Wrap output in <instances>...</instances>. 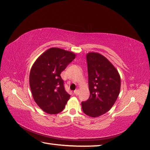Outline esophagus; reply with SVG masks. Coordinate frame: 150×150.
Listing matches in <instances>:
<instances>
[{
	"label": "esophagus",
	"instance_id": "34e87169",
	"mask_svg": "<svg viewBox=\"0 0 150 150\" xmlns=\"http://www.w3.org/2000/svg\"><path fill=\"white\" fill-rule=\"evenodd\" d=\"M74 93L76 95H78L79 94V90L78 89H76L75 91H74Z\"/></svg>",
	"mask_w": 150,
	"mask_h": 150
}]
</instances>
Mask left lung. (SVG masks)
<instances>
[{
  "instance_id": "8db88e82",
  "label": "left lung",
  "mask_w": 150,
  "mask_h": 150,
  "mask_svg": "<svg viewBox=\"0 0 150 150\" xmlns=\"http://www.w3.org/2000/svg\"><path fill=\"white\" fill-rule=\"evenodd\" d=\"M90 96L81 102L83 112L90 117L103 115L111 109L119 96L120 76L105 57L91 52L86 55Z\"/></svg>"
}]
</instances>
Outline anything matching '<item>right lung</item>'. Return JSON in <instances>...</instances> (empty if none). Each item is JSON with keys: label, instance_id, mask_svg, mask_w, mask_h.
I'll use <instances>...</instances> for the list:
<instances>
[{"label": "right lung", "instance_id": "right-lung-1", "mask_svg": "<svg viewBox=\"0 0 150 150\" xmlns=\"http://www.w3.org/2000/svg\"><path fill=\"white\" fill-rule=\"evenodd\" d=\"M75 57L71 52L52 47L42 53L31 68V93L35 103L47 114L62 112L70 98L60 74Z\"/></svg>", "mask_w": 150, "mask_h": 150}]
</instances>
